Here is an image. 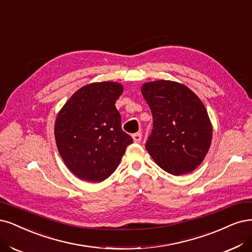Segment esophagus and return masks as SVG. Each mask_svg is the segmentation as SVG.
<instances>
[{
    "instance_id": "esophagus-1",
    "label": "esophagus",
    "mask_w": 252,
    "mask_h": 252,
    "mask_svg": "<svg viewBox=\"0 0 252 252\" xmlns=\"http://www.w3.org/2000/svg\"><path fill=\"white\" fill-rule=\"evenodd\" d=\"M132 138L134 143H140L142 141V133L141 132H136L132 135Z\"/></svg>"
}]
</instances>
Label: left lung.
<instances>
[{"label":"left lung","mask_w":252,"mask_h":252,"mask_svg":"<svg viewBox=\"0 0 252 252\" xmlns=\"http://www.w3.org/2000/svg\"><path fill=\"white\" fill-rule=\"evenodd\" d=\"M142 94L153 118L147 151L172 175L194 171L209 151L213 134L201 100L184 84L168 80L145 83Z\"/></svg>","instance_id":"1"}]
</instances>
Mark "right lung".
Segmentation results:
<instances>
[{
  "mask_svg": "<svg viewBox=\"0 0 252 252\" xmlns=\"http://www.w3.org/2000/svg\"><path fill=\"white\" fill-rule=\"evenodd\" d=\"M123 86L98 82L78 90L56 118L55 140L66 167L78 178L100 182L116 171L132 137L121 127L116 101Z\"/></svg>",
  "mask_w": 252,
  "mask_h": 252,
  "instance_id": "right-lung-1",
  "label": "right lung"
}]
</instances>
